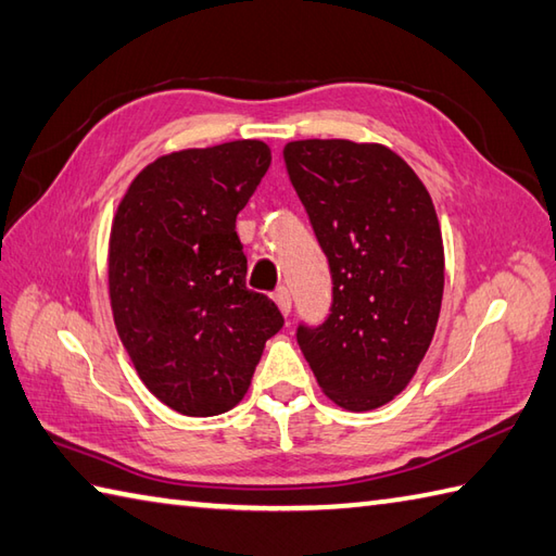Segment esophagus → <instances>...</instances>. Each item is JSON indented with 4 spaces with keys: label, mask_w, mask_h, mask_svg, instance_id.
<instances>
[{
    "label": "esophagus",
    "mask_w": 556,
    "mask_h": 556,
    "mask_svg": "<svg viewBox=\"0 0 556 556\" xmlns=\"http://www.w3.org/2000/svg\"><path fill=\"white\" fill-rule=\"evenodd\" d=\"M274 300H276V304H278V309H280V314H282V316H288V314H290V307H292V302H290V292H288V288H278V290L274 292Z\"/></svg>",
    "instance_id": "1"
}]
</instances>
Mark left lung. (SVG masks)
Here are the masks:
<instances>
[{"instance_id": "8db88e82", "label": "left lung", "mask_w": 556, "mask_h": 556, "mask_svg": "<svg viewBox=\"0 0 556 556\" xmlns=\"http://www.w3.org/2000/svg\"><path fill=\"white\" fill-rule=\"evenodd\" d=\"M282 157L333 276L331 316L300 326V350L336 405L374 410L410 383L434 338L444 240L432 197L381 143L304 139Z\"/></svg>"}]
</instances>
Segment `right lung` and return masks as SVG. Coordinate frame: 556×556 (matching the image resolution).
Returning a JSON list of instances; mask_svg holds the SVG:
<instances>
[{"mask_svg":"<svg viewBox=\"0 0 556 556\" xmlns=\"http://www.w3.org/2000/svg\"><path fill=\"white\" fill-rule=\"evenodd\" d=\"M268 165L258 139L161 155L112 218L108 290L119 341L146 389L187 417L232 410L282 326L276 304L247 290L235 232Z\"/></svg>","mask_w":556,"mask_h":556,"instance_id":"1","label":"right lung"}]
</instances>
